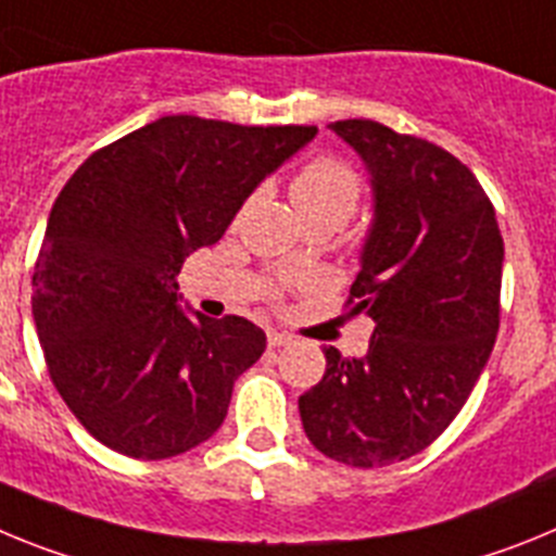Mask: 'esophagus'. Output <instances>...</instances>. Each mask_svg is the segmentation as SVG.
<instances>
[{"label": "esophagus", "instance_id": "1", "mask_svg": "<svg viewBox=\"0 0 556 556\" xmlns=\"http://www.w3.org/2000/svg\"><path fill=\"white\" fill-rule=\"evenodd\" d=\"M293 338L288 336V332H277V330H271L268 332V346H271V350H279V346H288L291 344Z\"/></svg>", "mask_w": 556, "mask_h": 556}]
</instances>
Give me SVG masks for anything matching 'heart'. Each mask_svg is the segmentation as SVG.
Here are the masks:
<instances>
[{
    "instance_id": "heart-1",
    "label": "heart",
    "mask_w": 556,
    "mask_h": 556,
    "mask_svg": "<svg viewBox=\"0 0 556 556\" xmlns=\"http://www.w3.org/2000/svg\"><path fill=\"white\" fill-rule=\"evenodd\" d=\"M361 198V178L350 164L338 159H313L296 173L291 185V201L305 218H336L344 224Z\"/></svg>"
}]
</instances>
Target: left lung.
Instances as JSON below:
<instances>
[{
    "mask_svg": "<svg viewBox=\"0 0 556 556\" xmlns=\"http://www.w3.org/2000/svg\"><path fill=\"white\" fill-rule=\"evenodd\" d=\"M330 131L369 173L350 311L375 332L361 358L325 346V378L299 397V417L316 451L369 470L425 451L479 383L498 336L504 240L456 156L371 119Z\"/></svg>",
    "mask_w": 556,
    "mask_h": 556,
    "instance_id": "obj_1",
    "label": "left lung"
}]
</instances>
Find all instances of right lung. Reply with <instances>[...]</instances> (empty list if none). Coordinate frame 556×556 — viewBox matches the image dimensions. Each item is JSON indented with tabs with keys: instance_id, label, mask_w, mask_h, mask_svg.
<instances>
[{
	"instance_id": "1",
	"label": "right lung",
	"mask_w": 556,
	"mask_h": 556,
	"mask_svg": "<svg viewBox=\"0 0 556 556\" xmlns=\"http://www.w3.org/2000/svg\"><path fill=\"white\" fill-rule=\"evenodd\" d=\"M316 134L159 117L66 181L38 251L33 321L58 394L105 447L170 458L224 425L231 386L265 352V332L181 307L176 277Z\"/></svg>"
}]
</instances>
